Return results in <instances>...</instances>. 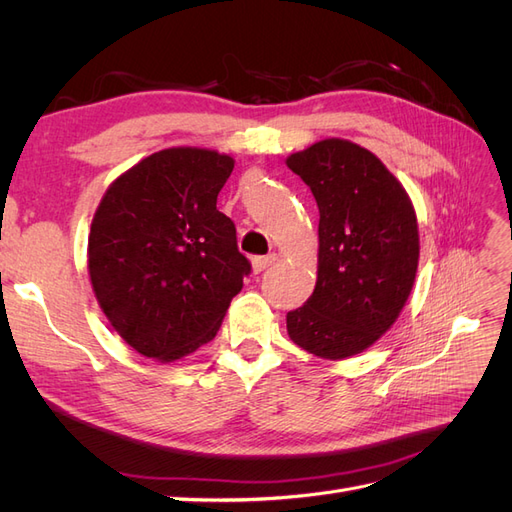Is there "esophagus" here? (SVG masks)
Here are the masks:
<instances>
[{"label":"esophagus","mask_w":512,"mask_h":512,"mask_svg":"<svg viewBox=\"0 0 512 512\" xmlns=\"http://www.w3.org/2000/svg\"><path fill=\"white\" fill-rule=\"evenodd\" d=\"M273 262H275V254L256 256V258H252V269H254V273H260V271L269 269V267L273 265Z\"/></svg>","instance_id":"1"}]
</instances>
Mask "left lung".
Returning <instances> with one entry per match:
<instances>
[{
	"instance_id": "obj_1",
	"label": "left lung",
	"mask_w": 512,
	"mask_h": 512,
	"mask_svg": "<svg viewBox=\"0 0 512 512\" xmlns=\"http://www.w3.org/2000/svg\"><path fill=\"white\" fill-rule=\"evenodd\" d=\"M286 164L320 211L316 288L288 312V335L320 359H346L376 344L410 297L421 250L416 213L391 170L344 138H324Z\"/></svg>"
}]
</instances>
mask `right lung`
I'll list each match as a JSON object with an SVG mask.
<instances>
[{"mask_svg":"<svg viewBox=\"0 0 512 512\" xmlns=\"http://www.w3.org/2000/svg\"><path fill=\"white\" fill-rule=\"evenodd\" d=\"M235 160L170 147L134 164L102 196L87 269L104 316L123 342L162 363L211 342L252 267L218 211Z\"/></svg>","mask_w":512,"mask_h":512,"instance_id":"right-lung-1","label":"right lung"}]
</instances>
